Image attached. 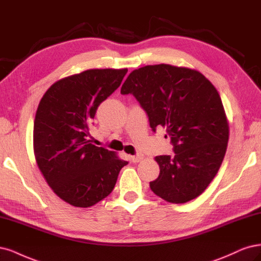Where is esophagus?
Instances as JSON below:
<instances>
[{"label": "esophagus", "mask_w": 261, "mask_h": 261, "mask_svg": "<svg viewBox=\"0 0 261 261\" xmlns=\"http://www.w3.org/2000/svg\"><path fill=\"white\" fill-rule=\"evenodd\" d=\"M130 159H131L132 163H140V162L143 161V159H144V155H143V154H138V155L131 156Z\"/></svg>", "instance_id": "34e87169"}]
</instances>
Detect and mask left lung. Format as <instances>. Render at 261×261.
I'll list each match as a JSON object with an SVG mask.
<instances>
[{"mask_svg":"<svg viewBox=\"0 0 261 261\" xmlns=\"http://www.w3.org/2000/svg\"><path fill=\"white\" fill-rule=\"evenodd\" d=\"M120 92L136 96L150 128H165L173 144V157H155L161 172L150 190L172 204L199 196L219 170L229 141L228 118L213 83L187 67L147 65L131 71Z\"/></svg>","mask_w":261,"mask_h":261,"instance_id":"8db88e82","label":"left lung"}]
</instances>
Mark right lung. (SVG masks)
Here are the masks:
<instances>
[{
	"label": "right lung",
	"mask_w": 261,
	"mask_h": 261,
	"mask_svg": "<svg viewBox=\"0 0 261 261\" xmlns=\"http://www.w3.org/2000/svg\"><path fill=\"white\" fill-rule=\"evenodd\" d=\"M128 69H88L65 77L41 98L33 152L46 183L74 207L88 208L111 194L128 163L92 144L89 127L98 105L120 86Z\"/></svg>",
	"instance_id": "right-lung-1"
}]
</instances>
